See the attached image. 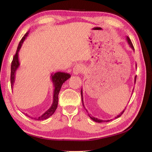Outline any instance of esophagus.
Listing matches in <instances>:
<instances>
[{
    "instance_id": "34e87169",
    "label": "esophagus",
    "mask_w": 152,
    "mask_h": 152,
    "mask_svg": "<svg viewBox=\"0 0 152 152\" xmlns=\"http://www.w3.org/2000/svg\"><path fill=\"white\" fill-rule=\"evenodd\" d=\"M83 69V66L82 64L80 63L76 64L73 68V73L74 74H75V75H78V74H80L82 72Z\"/></svg>"
}]
</instances>
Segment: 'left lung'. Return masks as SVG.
Segmentation results:
<instances>
[{"instance_id": "1", "label": "left lung", "mask_w": 152, "mask_h": 152, "mask_svg": "<svg viewBox=\"0 0 152 152\" xmlns=\"http://www.w3.org/2000/svg\"><path fill=\"white\" fill-rule=\"evenodd\" d=\"M126 39H127V42H128V44H129V46L132 48V49L133 50V51H134V47H133V44H132V42H131V40H130V38H129L128 37H127V38H126ZM136 67H137V64H136ZM136 79H137V76H135V77H134V83L136 82ZM81 96H82V104H83V107H84V104H83V91H82V89H81ZM84 108H85V107H84ZM86 109V108H85ZM125 109L124 110H123L120 114H119V115H118L117 116H116L115 117V118H119V117H120V116L123 114V113L124 112V111H125ZM86 110L87 111V112H88V110H87L86 109ZM89 115V118H91L92 120H93L94 121H95V122H97V123H103V122H108V121H110V120H102V119H97V118H95V117H93V116H90L89 115V114H88Z\"/></svg>"}]
</instances>
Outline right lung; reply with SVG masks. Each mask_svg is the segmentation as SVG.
Wrapping results in <instances>:
<instances>
[{
	"label": "right lung",
	"mask_w": 152,
	"mask_h": 152,
	"mask_svg": "<svg viewBox=\"0 0 152 152\" xmlns=\"http://www.w3.org/2000/svg\"><path fill=\"white\" fill-rule=\"evenodd\" d=\"M28 34V32L27 33L24 35V37L22 38L21 41L19 42V44L18 45L17 51H16L15 55L14 56L13 58L12 64H11V76H10V81H11V87L13 88V86H14V83L15 82V72L16 70L18 69L19 66V58H18V53L19 50H20L22 46V44L25 41V38H27ZM70 74H68L66 72H57L56 73H52L51 74V81L53 82V88H54V91H53V103L50 108L46 112H45L44 114L40 115V117L38 118H34L35 119L37 120H44V119H46L48 118H50L51 115H52L55 111L56 110L57 108V104H58V95H59V91L61 90V87L63 84L64 82L66 81V80L70 78ZM27 116H28L30 118V116L25 114ZM32 119L33 118L31 117Z\"/></svg>",
	"instance_id": "right-lung-1"
}]
</instances>
